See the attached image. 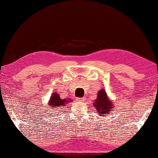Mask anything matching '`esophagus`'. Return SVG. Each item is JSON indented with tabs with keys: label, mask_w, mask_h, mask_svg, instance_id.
Instances as JSON below:
<instances>
[{
	"label": "esophagus",
	"mask_w": 158,
	"mask_h": 158,
	"mask_svg": "<svg viewBox=\"0 0 158 158\" xmlns=\"http://www.w3.org/2000/svg\"><path fill=\"white\" fill-rule=\"evenodd\" d=\"M76 100L77 101H85V100H86V98H85V97H83V98H77Z\"/></svg>",
	"instance_id": "34e87169"
}]
</instances>
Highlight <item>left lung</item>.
<instances>
[{
	"label": "left lung",
	"instance_id": "left-lung-1",
	"mask_svg": "<svg viewBox=\"0 0 158 158\" xmlns=\"http://www.w3.org/2000/svg\"><path fill=\"white\" fill-rule=\"evenodd\" d=\"M94 106L99 115L103 116L105 114H108L109 112H112V103L108 100L104 89L98 92V97L94 101Z\"/></svg>",
	"mask_w": 158,
	"mask_h": 158
}]
</instances>
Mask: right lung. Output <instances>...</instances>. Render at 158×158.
<instances>
[{
  "label": "right lung",
  "mask_w": 158,
  "mask_h": 158,
  "mask_svg": "<svg viewBox=\"0 0 158 158\" xmlns=\"http://www.w3.org/2000/svg\"><path fill=\"white\" fill-rule=\"evenodd\" d=\"M67 102L68 100H66V99H61L59 94L54 93L51 97V101H49V106H51L50 107H54L57 110L58 107L64 106V105ZM60 108H62V107H60Z\"/></svg>",
  "instance_id": "1"
}]
</instances>
